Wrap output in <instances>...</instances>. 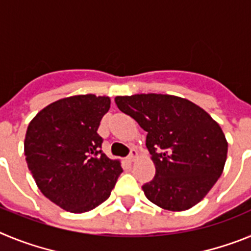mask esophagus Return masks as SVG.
I'll use <instances>...</instances> for the list:
<instances>
[{
	"mask_svg": "<svg viewBox=\"0 0 251 251\" xmlns=\"http://www.w3.org/2000/svg\"><path fill=\"white\" fill-rule=\"evenodd\" d=\"M137 156H138V152H137V150H134V148H132L129 152V156H128V159H129L130 162H133L134 159L137 158Z\"/></svg>",
	"mask_w": 251,
	"mask_h": 251,
	"instance_id": "1",
	"label": "esophagus"
}]
</instances>
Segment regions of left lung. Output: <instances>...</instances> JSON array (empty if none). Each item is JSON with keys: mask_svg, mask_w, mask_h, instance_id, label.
I'll list each match as a JSON object with an SVG mask.
<instances>
[{"mask_svg": "<svg viewBox=\"0 0 251 251\" xmlns=\"http://www.w3.org/2000/svg\"><path fill=\"white\" fill-rule=\"evenodd\" d=\"M115 104L147 132L146 146L156 165L152 181L142 186L148 200L171 211L200 202L225 166L227 142L220 126L175 95L117 97Z\"/></svg>", "mask_w": 251, "mask_h": 251, "instance_id": "obj_1", "label": "left lung"}]
</instances>
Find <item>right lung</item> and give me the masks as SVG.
Instances as JSON below:
<instances>
[{
    "label": "right lung",
    "mask_w": 251,
    "mask_h": 251,
    "mask_svg": "<svg viewBox=\"0 0 251 251\" xmlns=\"http://www.w3.org/2000/svg\"><path fill=\"white\" fill-rule=\"evenodd\" d=\"M108 97L75 95L51 103L27 127V167L44 196L66 211H90L110 196L121 162L101 151L98 128Z\"/></svg>",
    "instance_id": "obj_1"
}]
</instances>
